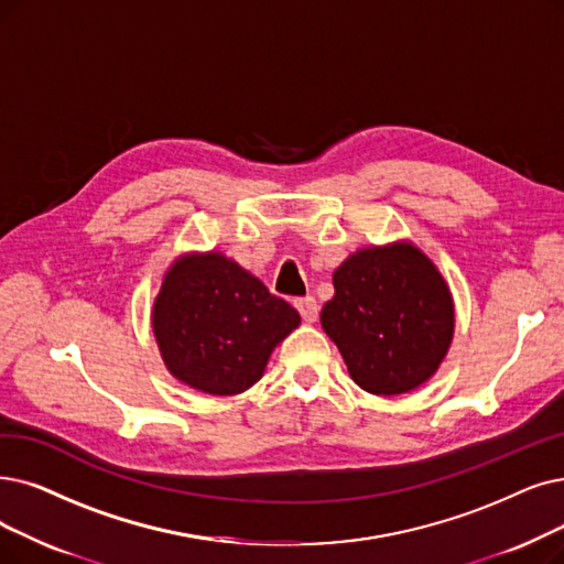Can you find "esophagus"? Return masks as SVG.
<instances>
[{"label": "esophagus", "mask_w": 564, "mask_h": 564, "mask_svg": "<svg viewBox=\"0 0 564 564\" xmlns=\"http://www.w3.org/2000/svg\"><path fill=\"white\" fill-rule=\"evenodd\" d=\"M296 307H299V312H301V317H303L305 324L317 322V317H319V305H317V301H314L312 296L299 299V301H296Z\"/></svg>", "instance_id": "34e87169"}]
</instances>
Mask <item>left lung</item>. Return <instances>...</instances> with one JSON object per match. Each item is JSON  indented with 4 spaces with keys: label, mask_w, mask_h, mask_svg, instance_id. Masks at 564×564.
Listing matches in <instances>:
<instances>
[{
    "label": "left lung",
    "mask_w": 564,
    "mask_h": 564,
    "mask_svg": "<svg viewBox=\"0 0 564 564\" xmlns=\"http://www.w3.org/2000/svg\"><path fill=\"white\" fill-rule=\"evenodd\" d=\"M322 326L356 384L398 395L431 379L454 337V299L412 242L366 247L333 273Z\"/></svg>",
    "instance_id": "1"
}]
</instances>
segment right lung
Wrapping results in <instances>:
<instances>
[{
  "instance_id": "obj_1",
  "label": "right lung",
  "mask_w": 564,
  "mask_h": 564,
  "mask_svg": "<svg viewBox=\"0 0 564 564\" xmlns=\"http://www.w3.org/2000/svg\"><path fill=\"white\" fill-rule=\"evenodd\" d=\"M301 314L219 252L180 257L164 275L152 328L169 372L210 395H236L261 379Z\"/></svg>"
}]
</instances>
